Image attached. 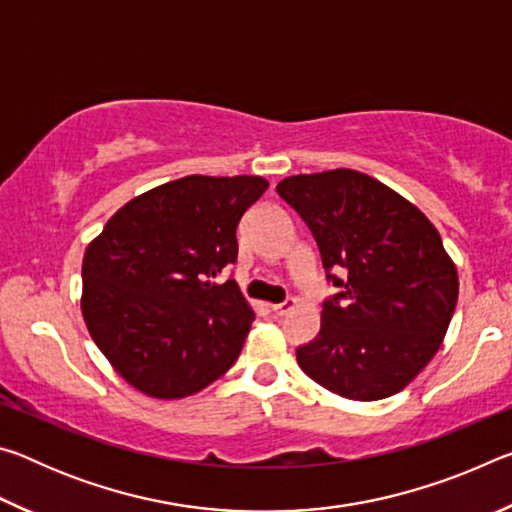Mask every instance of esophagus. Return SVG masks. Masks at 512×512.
<instances>
[{
	"instance_id": "esophagus-1",
	"label": "esophagus",
	"mask_w": 512,
	"mask_h": 512,
	"mask_svg": "<svg viewBox=\"0 0 512 512\" xmlns=\"http://www.w3.org/2000/svg\"><path fill=\"white\" fill-rule=\"evenodd\" d=\"M293 307H296V300H284V302H277V305H268V309H271L275 316L289 314V311H291Z\"/></svg>"
}]
</instances>
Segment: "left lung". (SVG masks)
Segmentation results:
<instances>
[{
  "instance_id": "obj_1",
  "label": "left lung",
  "mask_w": 512,
  "mask_h": 512,
  "mask_svg": "<svg viewBox=\"0 0 512 512\" xmlns=\"http://www.w3.org/2000/svg\"><path fill=\"white\" fill-rule=\"evenodd\" d=\"M277 194L314 235L339 287L320 332L296 350L327 391L372 402L400 393L438 352L458 300V273L418 207L354 169L284 178ZM344 268L343 281L331 271Z\"/></svg>"
}]
</instances>
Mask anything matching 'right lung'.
<instances>
[{"instance_id": "obj_1", "label": "right lung", "mask_w": 512, "mask_h": 512, "mask_svg": "<svg viewBox=\"0 0 512 512\" xmlns=\"http://www.w3.org/2000/svg\"><path fill=\"white\" fill-rule=\"evenodd\" d=\"M259 176H185L128 201L83 257L81 311L121 377L158 400L194 395L237 361L253 309L235 280L237 225Z\"/></svg>"}]
</instances>
